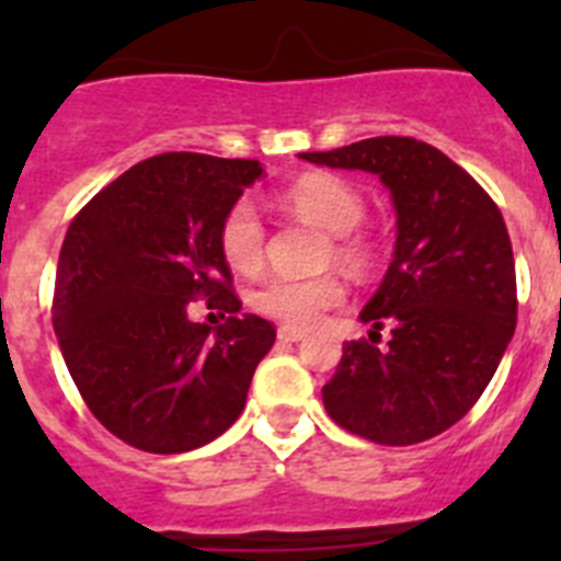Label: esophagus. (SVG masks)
I'll return each instance as SVG.
<instances>
[{"instance_id": "obj_1", "label": "esophagus", "mask_w": 561, "mask_h": 561, "mask_svg": "<svg viewBox=\"0 0 561 561\" xmlns=\"http://www.w3.org/2000/svg\"><path fill=\"white\" fill-rule=\"evenodd\" d=\"M304 336H306V331L291 329V325H280V329H277V340L280 342H300Z\"/></svg>"}]
</instances>
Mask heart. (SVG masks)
Instances as JSON below:
<instances>
[{"label": "heart", "instance_id": "obj_1", "mask_svg": "<svg viewBox=\"0 0 561 561\" xmlns=\"http://www.w3.org/2000/svg\"><path fill=\"white\" fill-rule=\"evenodd\" d=\"M284 205L311 225L334 236L336 264L362 272L374 257V244L356 227L365 219V199L351 182L334 173H306L284 191ZM264 219L250 199L232 202L219 227V244L227 264L238 272H255L264 261ZM345 289L334 275L295 277L272 275L257 286L252 306L291 329H309L329 309L342 304Z\"/></svg>", "mask_w": 561, "mask_h": 561}]
</instances>
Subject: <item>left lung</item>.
I'll return each mask as SVG.
<instances>
[{
  "label": "left lung",
  "mask_w": 561,
  "mask_h": 561,
  "mask_svg": "<svg viewBox=\"0 0 561 561\" xmlns=\"http://www.w3.org/2000/svg\"><path fill=\"white\" fill-rule=\"evenodd\" d=\"M300 160L376 173L396 210L393 261L359 311L370 340L342 345L325 410L385 447L435 438L472 410L517 325L503 216L463 168L413 137H370ZM385 324L391 340L379 350Z\"/></svg>",
  "instance_id": "8db88e82"
}]
</instances>
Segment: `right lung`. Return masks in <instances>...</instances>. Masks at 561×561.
I'll return each instance as SVG.
<instances>
[{
    "label": "right lung",
    "mask_w": 561,
    "mask_h": 561,
    "mask_svg": "<svg viewBox=\"0 0 561 561\" xmlns=\"http://www.w3.org/2000/svg\"><path fill=\"white\" fill-rule=\"evenodd\" d=\"M257 160L173 151L137 162L89 202L64 238L53 325L69 376L112 435L142 453H191L247 404L275 325L241 314L219 227ZM196 296L228 323L193 324Z\"/></svg>",
    "instance_id": "obj_1"
}]
</instances>
